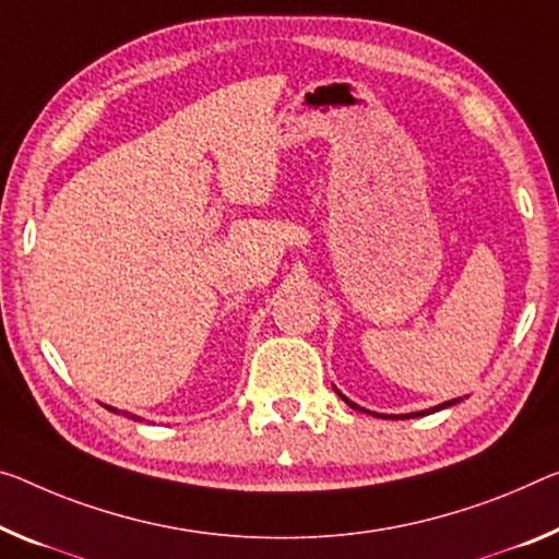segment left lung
I'll use <instances>...</instances> for the list:
<instances>
[{"instance_id":"left-lung-1","label":"left lung","mask_w":559,"mask_h":559,"mask_svg":"<svg viewBox=\"0 0 559 559\" xmlns=\"http://www.w3.org/2000/svg\"><path fill=\"white\" fill-rule=\"evenodd\" d=\"M337 394H340V392H337ZM340 397H342V400H345L349 407H355V409H362V407H357V405H355V402H349V400L345 397V394H340ZM454 402H460V400H450V402H442V405H437V407H432V409L417 412V417H423V415H429V412H437V409H444V407H450V405H454ZM362 412H367V409H362ZM372 415H374V412H372ZM374 417H382V415H374ZM405 417H415V415H405Z\"/></svg>"}]
</instances>
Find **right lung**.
Instances as JSON below:
<instances>
[{"label":"right lung","mask_w":559,"mask_h":559,"mask_svg":"<svg viewBox=\"0 0 559 559\" xmlns=\"http://www.w3.org/2000/svg\"><path fill=\"white\" fill-rule=\"evenodd\" d=\"M109 409H111V412H117L115 407H109ZM124 417H130V419H140V417H136V415H130V412H124Z\"/></svg>","instance_id":"obj_1"}]
</instances>
